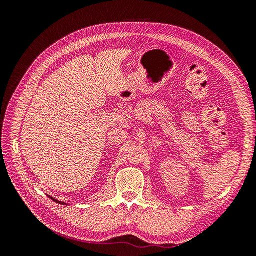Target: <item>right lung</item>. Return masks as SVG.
<instances>
[{
    "label": "right lung",
    "mask_w": 256,
    "mask_h": 256,
    "mask_svg": "<svg viewBox=\"0 0 256 256\" xmlns=\"http://www.w3.org/2000/svg\"><path fill=\"white\" fill-rule=\"evenodd\" d=\"M49 198L53 200V202H56V203H60V202H58V200H56V198H51V196H49ZM60 204H63V205H64L65 203H60Z\"/></svg>",
    "instance_id": "right-lung-1"
}]
</instances>
